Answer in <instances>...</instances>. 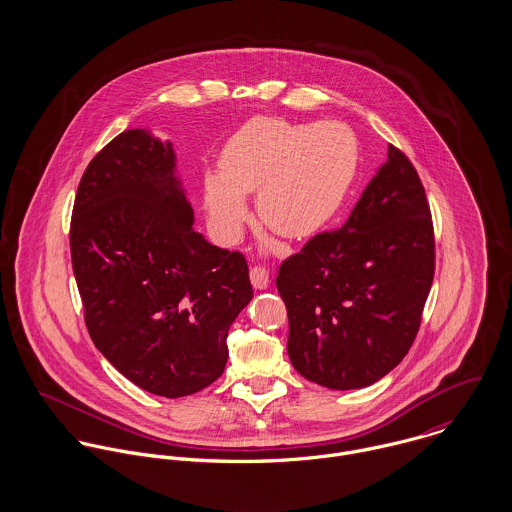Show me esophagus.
<instances>
[{"label": "esophagus", "instance_id": "34e87169", "mask_svg": "<svg viewBox=\"0 0 512 512\" xmlns=\"http://www.w3.org/2000/svg\"><path fill=\"white\" fill-rule=\"evenodd\" d=\"M250 282L256 290H266L270 286V276L262 266L250 268Z\"/></svg>", "mask_w": 512, "mask_h": 512}]
</instances>
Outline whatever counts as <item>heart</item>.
Returning a JSON list of instances; mask_svg holds the SVG:
<instances>
[{
  "label": "heart",
  "mask_w": 512,
  "mask_h": 512,
  "mask_svg": "<svg viewBox=\"0 0 512 512\" xmlns=\"http://www.w3.org/2000/svg\"><path fill=\"white\" fill-rule=\"evenodd\" d=\"M357 171V140L337 122L315 126L282 118H254L220 153V177L205 181V205L224 240H234L258 191L256 207L266 226L303 238L341 207Z\"/></svg>",
  "instance_id": "1"
}]
</instances>
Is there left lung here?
Wrapping results in <instances>:
<instances>
[{"label":"left lung","instance_id":"left-lung-1","mask_svg":"<svg viewBox=\"0 0 512 512\" xmlns=\"http://www.w3.org/2000/svg\"><path fill=\"white\" fill-rule=\"evenodd\" d=\"M434 268L424 185L410 159L388 146L347 222L313 236L280 266L293 368L331 390L386 376L416 339Z\"/></svg>","mask_w":512,"mask_h":512}]
</instances>
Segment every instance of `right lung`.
<instances>
[{"mask_svg":"<svg viewBox=\"0 0 512 512\" xmlns=\"http://www.w3.org/2000/svg\"><path fill=\"white\" fill-rule=\"evenodd\" d=\"M171 142L126 130L88 163L76 191L71 258L96 349L165 398L213 384L226 337L250 303L248 264L193 228Z\"/></svg>","mask_w":512,"mask_h":512,"instance_id":"right-lung-1","label":"right lung"}]
</instances>
